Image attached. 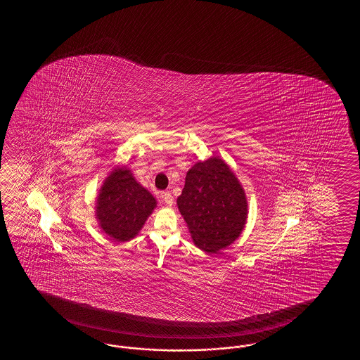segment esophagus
Instances as JSON below:
<instances>
[{"mask_svg": "<svg viewBox=\"0 0 360 360\" xmlns=\"http://www.w3.org/2000/svg\"><path fill=\"white\" fill-rule=\"evenodd\" d=\"M162 199H163V202L166 203V206L171 207L174 205V197L171 195V193H169V191L162 193Z\"/></svg>", "mask_w": 360, "mask_h": 360, "instance_id": "1", "label": "esophagus"}]
</instances>
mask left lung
<instances>
[{
  "label": "left lung",
  "instance_id": "8db88e82",
  "mask_svg": "<svg viewBox=\"0 0 360 360\" xmlns=\"http://www.w3.org/2000/svg\"><path fill=\"white\" fill-rule=\"evenodd\" d=\"M177 208L193 243L207 253H217L234 243L248 216L242 184L217 155L197 162L186 172Z\"/></svg>",
  "mask_w": 360,
  "mask_h": 360
}]
</instances>
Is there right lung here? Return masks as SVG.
I'll use <instances>...</instances> for the list:
<instances>
[{
  "mask_svg": "<svg viewBox=\"0 0 360 360\" xmlns=\"http://www.w3.org/2000/svg\"><path fill=\"white\" fill-rule=\"evenodd\" d=\"M157 207L152 193L146 189L126 166H117L105 177L95 203V217L113 242H129L143 229Z\"/></svg>",
  "mask_w": 360,
  "mask_h": 360,
  "instance_id": "right-lung-1",
  "label": "right lung"
}]
</instances>
